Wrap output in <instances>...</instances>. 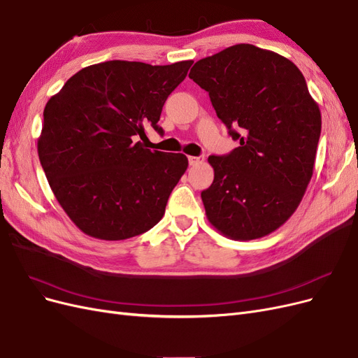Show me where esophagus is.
I'll return each mask as SVG.
<instances>
[{"instance_id":"esophagus-1","label":"esophagus","mask_w":358,"mask_h":358,"mask_svg":"<svg viewBox=\"0 0 358 358\" xmlns=\"http://www.w3.org/2000/svg\"><path fill=\"white\" fill-rule=\"evenodd\" d=\"M188 161H189V166H199L204 159L201 157H188Z\"/></svg>"}]
</instances>
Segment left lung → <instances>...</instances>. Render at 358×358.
<instances>
[{"mask_svg": "<svg viewBox=\"0 0 358 358\" xmlns=\"http://www.w3.org/2000/svg\"><path fill=\"white\" fill-rule=\"evenodd\" d=\"M189 79L239 142L208 159L209 222L234 241L270 234L296 212L315 164L321 113L305 78L289 59L242 43L197 61Z\"/></svg>", "mask_w": 358, "mask_h": 358, "instance_id": "8db88e82", "label": "left lung"}]
</instances>
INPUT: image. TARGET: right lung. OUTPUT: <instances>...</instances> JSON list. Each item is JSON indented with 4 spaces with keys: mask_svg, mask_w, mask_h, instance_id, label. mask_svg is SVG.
Instances as JSON below:
<instances>
[{
    "mask_svg": "<svg viewBox=\"0 0 358 358\" xmlns=\"http://www.w3.org/2000/svg\"><path fill=\"white\" fill-rule=\"evenodd\" d=\"M192 61L170 66L107 61L85 67L48 101L37 149L61 208L91 237L124 241L159 222L188 167L183 154L138 138L158 125Z\"/></svg>",
    "mask_w": 358,
    "mask_h": 358,
    "instance_id": "right-lung-1",
    "label": "right lung"
}]
</instances>
